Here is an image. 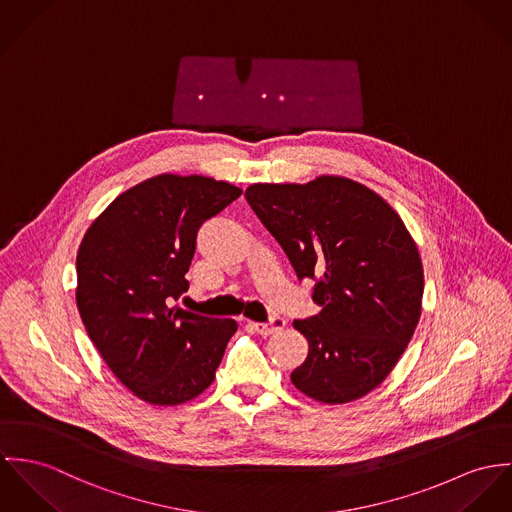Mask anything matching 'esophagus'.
Segmentation results:
<instances>
[{
	"instance_id": "34e87169",
	"label": "esophagus",
	"mask_w": 512,
	"mask_h": 512,
	"mask_svg": "<svg viewBox=\"0 0 512 512\" xmlns=\"http://www.w3.org/2000/svg\"><path fill=\"white\" fill-rule=\"evenodd\" d=\"M257 334H261V336H271V334H277V332H281L284 326H286V322H284L283 318H279V316H275V318H271V322H267V324H257V322H251L249 324Z\"/></svg>"
}]
</instances>
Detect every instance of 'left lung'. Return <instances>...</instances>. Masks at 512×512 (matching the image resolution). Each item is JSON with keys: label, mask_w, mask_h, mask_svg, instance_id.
<instances>
[{"label": "left lung", "mask_w": 512, "mask_h": 512, "mask_svg": "<svg viewBox=\"0 0 512 512\" xmlns=\"http://www.w3.org/2000/svg\"><path fill=\"white\" fill-rule=\"evenodd\" d=\"M245 198L296 277L316 281L320 314L292 324L308 340L292 385L324 404L365 397L389 377L420 320L424 271L412 235L377 192L345 176L259 182Z\"/></svg>", "instance_id": "left-lung-1"}]
</instances>
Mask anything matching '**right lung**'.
Instances as JSON below:
<instances>
[{
    "label": "right lung",
    "instance_id": "obj_1",
    "mask_svg": "<svg viewBox=\"0 0 512 512\" xmlns=\"http://www.w3.org/2000/svg\"><path fill=\"white\" fill-rule=\"evenodd\" d=\"M241 196L210 176L159 174L119 194L76 255V306L115 377L141 400L174 406L216 379L235 320L172 306L188 290L200 226Z\"/></svg>",
    "mask_w": 512,
    "mask_h": 512
}]
</instances>
